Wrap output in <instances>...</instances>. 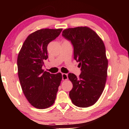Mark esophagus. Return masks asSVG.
Segmentation results:
<instances>
[{
  "instance_id": "34e87169",
  "label": "esophagus",
  "mask_w": 129,
  "mask_h": 129,
  "mask_svg": "<svg viewBox=\"0 0 129 129\" xmlns=\"http://www.w3.org/2000/svg\"><path fill=\"white\" fill-rule=\"evenodd\" d=\"M62 79H63V80H68V75L66 73H62Z\"/></svg>"
}]
</instances>
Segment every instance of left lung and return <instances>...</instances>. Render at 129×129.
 I'll use <instances>...</instances> for the list:
<instances>
[{
    "label": "left lung",
    "mask_w": 129,
    "mask_h": 129,
    "mask_svg": "<svg viewBox=\"0 0 129 129\" xmlns=\"http://www.w3.org/2000/svg\"><path fill=\"white\" fill-rule=\"evenodd\" d=\"M63 37L71 42L74 59L79 62V77L69 73L73 84L69 92L72 103L79 107H87L96 103L103 93L106 82L107 60L103 42L98 34L87 27L65 29Z\"/></svg>",
    "instance_id": "8db88e82"
}]
</instances>
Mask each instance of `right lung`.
<instances>
[{
  "instance_id": "add662e5",
  "label": "right lung",
  "mask_w": 129,
  "mask_h": 129,
  "mask_svg": "<svg viewBox=\"0 0 129 129\" xmlns=\"http://www.w3.org/2000/svg\"><path fill=\"white\" fill-rule=\"evenodd\" d=\"M62 29H43L28 36L17 57V70L21 87L30 103L44 109L54 103L62 79L60 73L50 74L42 68L48 58V44L59 36Z\"/></svg>"
}]
</instances>
